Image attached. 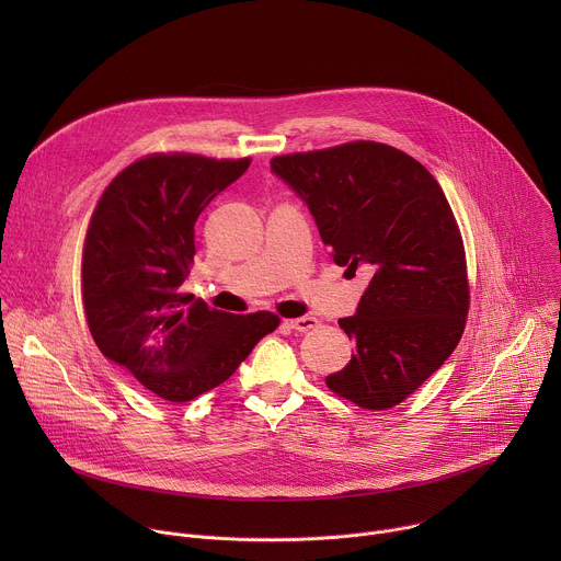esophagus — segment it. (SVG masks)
<instances>
[{
    "label": "esophagus",
    "mask_w": 561,
    "mask_h": 561,
    "mask_svg": "<svg viewBox=\"0 0 561 561\" xmlns=\"http://www.w3.org/2000/svg\"><path fill=\"white\" fill-rule=\"evenodd\" d=\"M293 331L297 333H306V331H312L319 327V319L317 317H310V314H304V317H297V319H288L286 322Z\"/></svg>",
    "instance_id": "obj_1"
}]
</instances>
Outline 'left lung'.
Masks as SVG:
<instances>
[{
  "label": "left lung",
  "instance_id": "left-lung-1",
  "mask_svg": "<svg viewBox=\"0 0 561 561\" xmlns=\"http://www.w3.org/2000/svg\"><path fill=\"white\" fill-rule=\"evenodd\" d=\"M271 169L308 204L337 266L370 273L340 319L355 355L327 386L359 409L402 404L455 351L470 306L463 239L437 180L381 141L277 154Z\"/></svg>",
  "mask_w": 561,
  "mask_h": 561
}]
</instances>
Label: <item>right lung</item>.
I'll return each mask as SVG.
<instances>
[{
	"label": "right lung",
	"mask_w": 561,
	"mask_h": 561,
	"mask_svg": "<svg viewBox=\"0 0 561 561\" xmlns=\"http://www.w3.org/2000/svg\"><path fill=\"white\" fill-rule=\"evenodd\" d=\"M251 157L152 152L104 188L82 253V301L100 351L167 402L224 383L279 327L268 310L232 314L182 290L195 221Z\"/></svg>",
	"instance_id": "add662e5"
}]
</instances>
